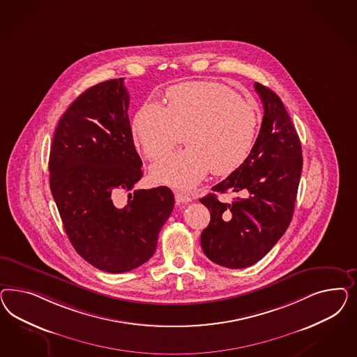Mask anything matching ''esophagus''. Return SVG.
Wrapping results in <instances>:
<instances>
[{
  "mask_svg": "<svg viewBox=\"0 0 357 357\" xmlns=\"http://www.w3.org/2000/svg\"><path fill=\"white\" fill-rule=\"evenodd\" d=\"M175 200H176V203H179V204H182V203H190L192 199L188 196V195L183 194V192H175Z\"/></svg>",
  "mask_w": 357,
  "mask_h": 357,
  "instance_id": "obj_1",
  "label": "esophagus"
}]
</instances>
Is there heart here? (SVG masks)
<instances>
[{
	"mask_svg": "<svg viewBox=\"0 0 357 357\" xmlns=\"http://www.w3.org/2000/svg\"><path fill=\"white\" fill-rule=\"evenodd\" d=\"M259 127L257 109L216 82H185L167 91V106L145 102L132 119V135L149 160L183 141L188 148L153 165L160 183L190 190L212 170L236 172L249 157Z\"/></svg>",
	"mask_w": 357,
	"mask_h": 357,
	"instance_id": "heart-1",
	"label": "heart"
}]
</instances>
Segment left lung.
I'll return each instance as SVG.
<instances>
[{
  "label": "left lung",
  "mask_w": 357,
  "mask_h": 357,
  "mask_svg": "<svg viewBox=\"0 0 357 357\" xmlns=\"http://www.w3.org/2000/svg\"><path fill=\"white\" fill-rule=\"evenodd\" d=\"M264 115L259 135L246 161L213 192H241L231 204L208 194L200 203L211 213L202 233V249L208 259L227 268L255 264L282 237L293 217L303 170L298 135L284 103L268 87L255 82Z\"/></svg>",
  "instance_id": "left-lung-1"
}]
</instances>
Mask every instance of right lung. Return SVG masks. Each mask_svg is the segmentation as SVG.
<instances>
[{
    "mask_svg": "<svg viewBox=\"0 0 357 357\" xmlns=\"http://www.w3.org/2000/svg\"><path fill=\"white\" fill-rule=\"evenodd\" d=\"M123 78L84 91L65 111L50 153V185L65 233L96 268L121 273L151 259L172 215L166 185L135 190L142 176ZM129 192L120 206L119 195Z\"/></svg>",
    "mask_w": 357,
    "mask_h": 357,
    "instance_id": "1",
    "label": "right lung"
}]
</instances>
